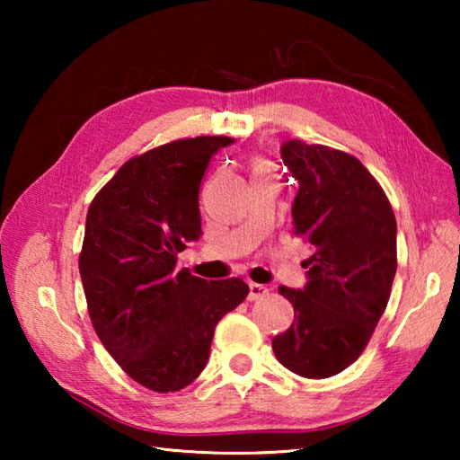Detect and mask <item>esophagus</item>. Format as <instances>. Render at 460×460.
I'll list each match as a JSON object with an SVG mask.
<instances>
[{
    "instance_id": "esophagus-1",
    "label": "esophagus",
    "mask_w": 460,
    "mask_h": 460,
    "mask_svg": "<svg viewBox=\"0 0 460 460\" xmlns=\"http://www.w3.org/2000/svg\"><path fill=\"white\" fill-rule=\"evenodd\" d=\"M269 295V288L259 282H249V300H261L262 296Z\"/></svg>"
}]
</instances>
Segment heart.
<instances>
[{
	"label": "heart",
	"instance_id": "obj_1",
	"mask_svg": "<svg viewBox=\"0 0 460 460\" xmlns=\"http://www.w3.org/2000/svg\"><path fill=\"white\" fill-rule=\"evenodd\" d=\"M259 172H267V165L262 164V162L252 164V173H259Z\"/></svg>",
	"mask_w": 460,
	"mask_h": 460
}]
</instances>
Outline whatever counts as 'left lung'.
<instances>
[{
    "label": "left lung",
    "mask_w": 460,
    "mask_h": 460,
    "mask_svg": "<svg viewBox=\"0 0 460 460\" xmlns=\"http://www.w3.org/2000/svg\"><path fill=\"white\" fill-rule=\"evenodd\" d=\"M280 158L298 181L295 235L316 251L305 288L279 287L295 322L272 338V349L292 374L324 379L354 364L384 314L397 270V223L381 185L354 155L288 140Z\"/></svg>",
    "instance_id": "obj_1"
}]
</instances>
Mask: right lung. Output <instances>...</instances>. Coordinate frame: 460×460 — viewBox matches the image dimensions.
<instances>
[{
	"label": "right lung",
	"instance_id": "obj_1",
	"mask_svg": "<svg viewBox=\"0 0 460 460\" xmlns=\"http://www.w3.org/2000/svg\"><path fill=\"white\" fill-rule=\"evenodd\" d=\"M227 136L175 140L134 155L94 195L79 270L96 336L126 374L180 392L208 364L217 322L249 295L241 279L175 272L199 239V185Z\"/></svg>",
	"mask_w": 460,
	"mask_h": 460
}]
</instances>
